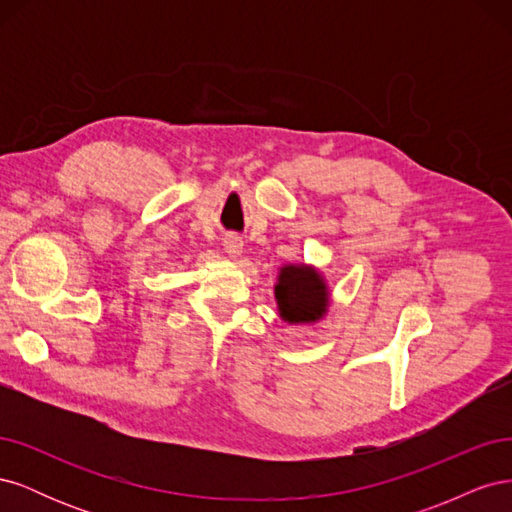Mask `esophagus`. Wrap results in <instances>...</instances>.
<instances>
[{
	"mask_svg": "<svg viewBox=\"0 0 512 512\" xmlns=\"http://www.w3.org/2000/svg\"><path fill=\"white\" fill-rule=\"evenodd\" d=\"M224 250L228 252V256L237 258V256L243 252V241H241V237H237V235H226V237H224Z\"/></svg>",
	"mask_w": 512,
	"mask_h": 512,
	"instance_id": "esophagus-1",
	"label": "esophagus"
}]
</instances>
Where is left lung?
I'll list each match as a JSON object with an SVG mask.
<instances>
[{"mask_svg":"<svg viewBox=\"0 0 512 512\" xmlns=\"http://www.w3.org/2000/svg\"><path fill=\"white\" fill-rule=\"evenodd\" d=\"M275 301L282 320L290 324H312L327 314L329 288L314 267L284 265L277 275Z\"/></svg>","mask_w":512,"mask_h":512,"instance_id":"8db88e82","label":"left lung"}]
</instances>
